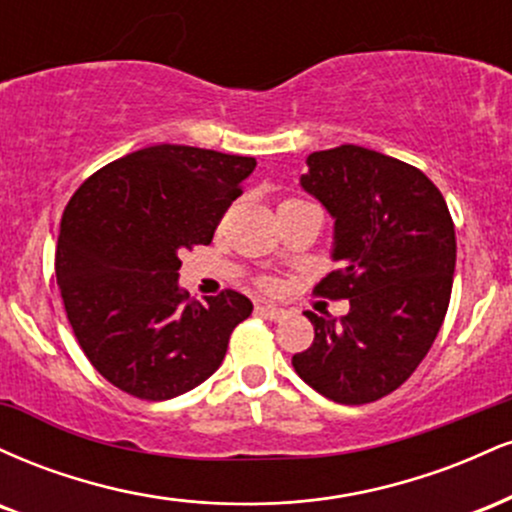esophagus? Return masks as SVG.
Listing matches in <instances>:
<instances>
[{
    "mask_svg": "<svg viewBox=\"0 0 512 512\" xmlns=\"http://www.w3.org/2000/svg\"><path fill=\"white\" fill-rule=\"evenodd\" d=\"M257 313L269 317V320H274V322H281V320H286V317H289V310L279 308V305H272V303L257 305Z\"/></svg>",
    "mask_w": 512,
    "mask_h": 512,
    "instance_id": "1",
    "label": "esophagus"
}]
</instances>
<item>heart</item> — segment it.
<instances>
[{
	"instance_id": "b5f03b06",
	"label": "heart",
	"mask_w": 512,
	"mask_h": 512,
	"mask_svg": "<svg viewBox=\"0 0 512 512\" xmlns=\"http://www.w3.org/2000/svg\"><path fill=\"white\" fill-rule=\"evenodd\" d=\"M286 204H303V202H298V199H286V202H281V207H286Z\"/></svg>"
}]
</instances>
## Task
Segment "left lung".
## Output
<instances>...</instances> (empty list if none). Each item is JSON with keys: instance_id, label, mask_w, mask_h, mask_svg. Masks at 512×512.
<instances>
[{"instance_id": "1", "label": "left lung", "mask_w": 512, "mask_h": 512, "mask_svg": "<svg viewBox=\"0 0 512 512\" xmlns=\"http://www.w3.org/2000/svg\"><path fill=\"white\" fill-rule=\"evenodd\" d=\"M301 187L334 219L332 260L317 291L349 298L339 320L305 310L310 349L291 358L313 390L339 404H368L414 373L448 313L455 226L419 168L344 144L308 156Z\"/></svg>"}]
</instances>
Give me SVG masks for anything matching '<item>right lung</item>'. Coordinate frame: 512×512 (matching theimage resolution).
I'll use <instances>...</instances> for the list:
<instances>
[{"label": "right lung", "instance_id": "obj_1", "mask_svg": "<svg viewBox=\"0 0 512 512\" xmlns=\"http://www.w3.org/2000/svg\"><path fill=\"white\" fill-rule=\"evenodd\" d=\"M250 156L158 144L93 173L64 209L55 272L93 368L139 399H173L219 370L252 313L238 291L192 301L180 252L209 245L255 170Z\"/></svg>", "mask_w": 512, "mask_h": 512}]
</instances>
